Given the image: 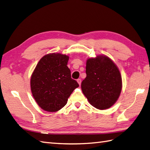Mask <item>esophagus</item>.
<instances>
[{
  "label": "esophagus",
  "instance_id": "obj_1",
  "mask_svg": "<svg viewBox=\"0 0 150 150\" xmlns=\"http://www.w3.org/2000/svg\"><path fill=\"white\" fill-rule=\"evenodd\" d=\"M77 82H78L79 85H81V79H77Z\"/></svg>",
  "mask_w": 150,
  "mask_h": 150
}]
</instances>
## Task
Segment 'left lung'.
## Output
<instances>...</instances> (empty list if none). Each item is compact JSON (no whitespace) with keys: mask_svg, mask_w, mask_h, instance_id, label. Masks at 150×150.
<instances>
[{"mask_svg":"<svg viewBox=\"0 0 150 150\" xmlns=\"http://www.w3.org/2000/svg\"><path fill=\"white\" fill-rule=\"evenodd\" d=\"M86 77L82 91L92 106L106 110L115 103L122 90V78L119 69L106 56L87 60Z\"/></svg>","mask_w":150,"mask_h":150,"instance_id":"8db88e82","label":"left lung"}]
</instances>
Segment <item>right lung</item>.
Returning <instances> with one entry per match:
<instances>
[{"label":"right lung","instance_id":"add662e5","mask_svg":"<svg viewBox=\"0 0 150 150\" xmlns=\"http://www.w3.org/2000/svg\"><path fill=\"white\" fill-rule=\"evenodd\" d=\"M69 57L60 53L44 55L31 78V90L38 105L44 110L55 112L65 106L70 95L79 86L71 79L67 66Z\"/></svg>","mask_w":150,"mask_h":150}]
</instances>
